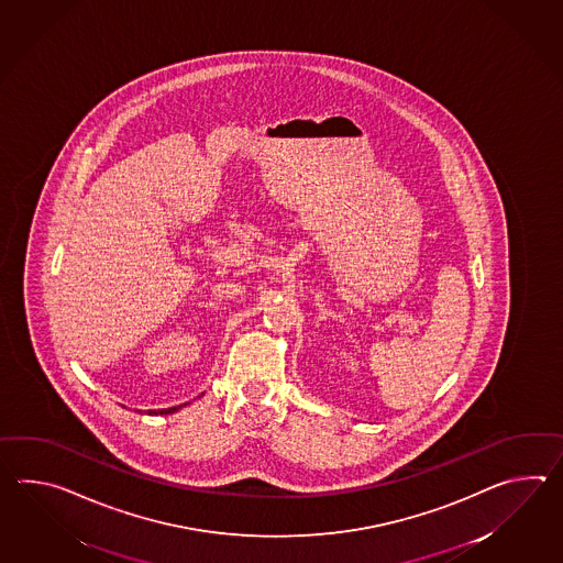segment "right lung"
I'll return each mask as SVG.
<instances>
[{
	"instance_id": "1",
	"label": "right lung",
	"mask_w": 563,
	"mask_h": 563,
	"mask_svg": "<svg viewBox=\"0 0 563 563\" xmlns=\"http://www.w3.org/2000/svg\"><path fill=\"white\" fill-rule=\"evenodd\" d=\"M179 408H181V406H174V408H167V410H159V412H151L150 410V413H174L177 412Z\"/></svg>"
}]
</instances>
